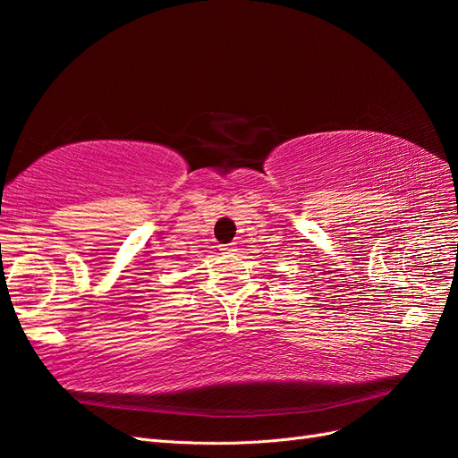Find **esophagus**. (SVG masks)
Returning a JSON list of instances; mask_svg holds the SVG:
<instances>
[{
    "instance_id": "34e87169",
    "label": "esophagus",
    "mask_w": 458,
    "mask_h": 458,
    "mask_svg": "<svg viewBox=\"0 0 458 458\" xmlns=\"http://www.w3.org/2000/svg\"><path fill=\"white\" fill-rule=\"evenodd\" d=\"M219 250H221V254H233V252H237L239 248H237V244L231 242V244H224V246H221Z\"/></svg>"
}]
</instances>
